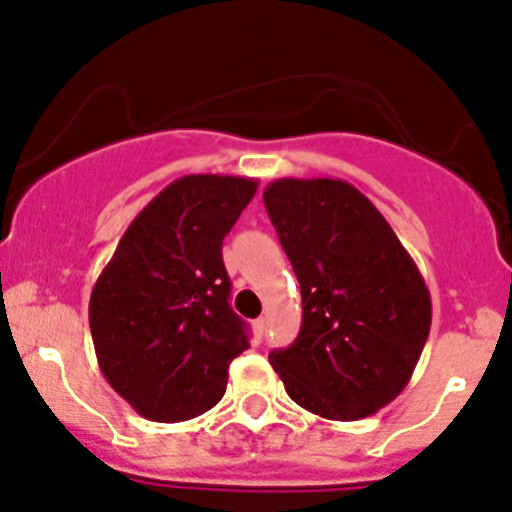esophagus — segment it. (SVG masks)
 Returning a JSON list of instances; mask_svg holds the SVG:
<instances>
[{
  "label": "esophagus",
  "instance_id": "1",
  "mask_svg": "<svg viewBox=\"0 0 512 512\" xmlns=\"http://www.w3.org/2000/svg\"><path fill=\"white\" fill-rule=\"evenodd\" d=\"M252 327H255L257 335H262V332L267 330V317H257V320L252 322Z\"/></svg>",
  "mask_w": 512,
  "mask_h": 512
}]
</instances>
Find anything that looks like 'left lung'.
Wrapping results in <instances>:
<instances>
[{
  "label": "left lung",
  "instance_id": "obj_1",
  "mask_svg": "<svg viewBox=\"0 0 512 512\" xmlns=\"http://www.w3.org/2000/svg\"><path fill=\"white\" fill-rule=\"evenodd\" d=\"M302 292V330L270 365L300 408L360 420L413 377L433 320L410 252L350 182L282 177L262 192Z\"/></svg>",
  "mask_w": 512,
  "mask_h": 512
}]
</instances>
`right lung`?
Instances as JSON below:
<instances>
[{
    "mask_svg": "<svg viewBox=\"0 0 512 512\" xmlns=\"http://www.w3.org/2000/svg\"><path fill=\"white\" fill-rule=\"evenodd\" d=\"M257 180L185 175L119 240L89 297L102 375L142 418L182 423L222 400L227 367L250 347L232 312L222 240Z\"/></svg>",
    "mask_w": 512,
    "mask_h": 512,
    "instance_id": "right-lung-1",
    "label": "right lung"
}]
</instances>
